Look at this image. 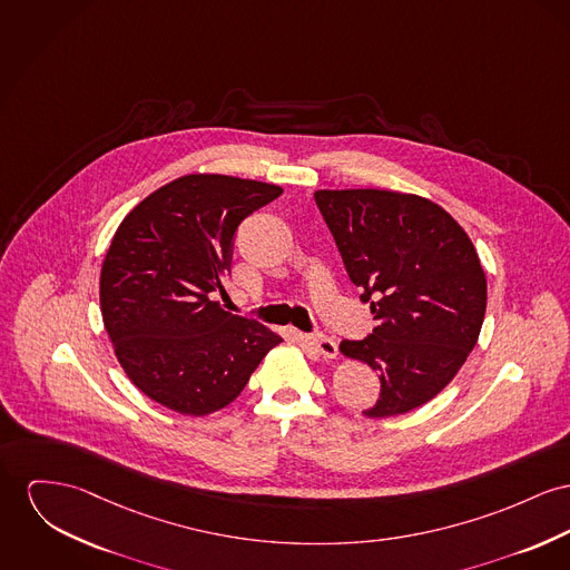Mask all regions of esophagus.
<instances>
[{"label":"esophagus","instance_id":"esophagus-1","mask_svg":"<svg viewBox=\"0 0 570 570\" xmlns=\"http://www.w3.org/2000/svg\"><path fill=\"white\" fill-rule=\"evenodd\" d=\"M303 342L324 361H331L337 356V343L324 335H304Z\"/></svg>","mask_w":570,"mask_h":570}]
</instances>
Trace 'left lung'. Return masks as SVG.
I'll return each instance as SVG.
<instances>
[{
  "instance_id": "left-lung-1",
  "label": "left lung",
  "mask_w": 570,
  "mask_h": 570,
  "mask_svg": "<svg viewBox=\"0 0 570 570\" xmlns=\"http://www.w3.org/2000/svg\"><path fill=\"white\" fill-rule=\"evenodd\" d=\"M350 281L376 326L343 356L379 372L370 419L404 415L439 395L478 343L487 274L464 228L436 203L404 191L317 190Z\"/></svg>"
}]
</instances>
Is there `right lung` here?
<instances>
[{
  "mask_svg": "<svg viewBox=\"0 0 570 570\" xmlns=\"http://www.w3.org/2000/svg\"><path fill=\"white\" fill-rule=\"evenodd\" d=\"M283 194L228 175H184L140 200L116 228L101 266L104 326L129 380L153 402L190 417L228 406L283 342L225 311L235 230Z\"/></svg>",
  "mask_w": 570,
  "mask_h": 570,
  "instance_id": "1",
  "label": "right lung"
}]
</instances>
